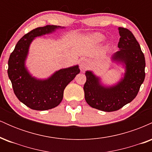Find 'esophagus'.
Wrapping results in <instances>:
<instances>
[{"label": "esophagus", "mask_w": 152, "mask_h": 152, "mask_svg": "<svg viewBox=\"0 0 152 152\" xmlns=\"http://www.w3.org/2000/svg\"><path fill=\"white\" fill-rule=\"evenodd\" d=\"M90 66V62L88 59H82L81 61V63H80V69L82 71H84L86 70Z\"/></svg>", "instance_id": "1"}]
</instances>
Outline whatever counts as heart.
Segmentation results:
<instances>
[{"mask_svg": "<svg viewBox=\"0 0 152 152\" xmlns=\"http://www.w3.org/2000/svg\"><path fill=\"white\" fill-rule=\"evenodd\" d=\"M93 37H94V39L96 40L97 41H102L103 38H104V36H103L102 35L100 34H94Z\"/></svg>", "mask_w": 152, "mask_h": 152, "instance_id": "heart-1", "label": "heart"}]
</instances>
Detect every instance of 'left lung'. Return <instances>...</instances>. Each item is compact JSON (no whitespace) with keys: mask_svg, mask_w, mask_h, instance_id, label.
<instances>
[{"mask_svg":"<svg viewBox=\"0 0 152 152\" xmlns=\"http://www.w3.org/2000/svg\"><path fill=\"white\" fill-rule=\"evenodd\" d=\"M120 39L118 50L111 61L124 69L119 80L109 85L92 71H86L83 86L85 99L92 108L103 111H117L134 100L145 78V58L134 35L128 29L118 28Z\"/></svg>","mask_w":152,"mask_h":152,"instance_id":"1","label":"left lung"}]
</instances>
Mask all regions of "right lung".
Masks as SVG:
<instances>
[{
    "instance_id": "obj_1",
    "label": "right lung",
    "mask_w": 152,
    "mask_h": 152,
    "mask_svg": "<svg viewBox=\"0 0 152 152\" xmlns=\"http://www.w3.org/2000/svg\"><path fill=\"white\" fill-rule=\"evenodd\" d=\"M64 28V26L48 25L34 29L19 40L8 59V75L13 91L18 100L31 109L45 111L58 106L66 86L80 73L78 65H75L61 69L46 78H38L33 76L26 66L34 40Z\"/></svg>"
}]
</instances>
